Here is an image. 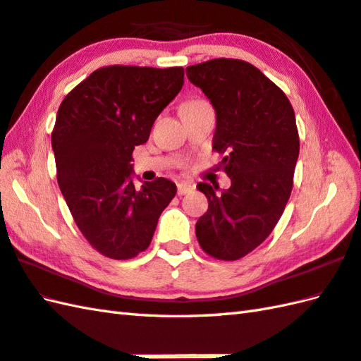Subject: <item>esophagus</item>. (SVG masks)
Masks as SVG:
<instances>
[{"instance_id": "1", "label": "esophagus", "mask_w": 361, "mask_h": 361, "mask_svg": "<svg viewBox=\"0 0 361 361\" xmlns=\"http://www.w3.org/2000/svg\"><path fill=\"white\" fill-rule=\"evenodd\" d=\"M176 190H178V195H185V194H189L190 190H194V185L192 183L181 181L178 183V186H176Z\"/></svg>"}]
</instances>
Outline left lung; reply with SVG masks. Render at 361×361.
I'll list each match as a JSON object with an SVG mask.
<instances>
[{"mask_svg": "<svg viewBox=\"0 0 361 361\" xmlns=\"http://www.w3.org/2000/svg\"><path fill=\"white\" fill-rule=\"evenodd\" d=\"M186 73L216 110L212 149L226 153L221 164L231 178L224 190L197 185L209 206L195 234L209 256L237 260L271 234L286 209L299 155L295 111L283 91L243 60L214 59Z\"/></svg>", "mask_w": 361, "mask_h": 361, "instance_id": "8db88e82", "label": "left lung"}]
</instances>
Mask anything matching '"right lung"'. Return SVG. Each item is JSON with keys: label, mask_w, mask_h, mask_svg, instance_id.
<instances>
[{"label": "right lung", "mask_w": 361, "mask_h": 361, "mask_svg": "<svg viewBox=\"0 0 361 361\" xmlns=\"http://www.w3.org/2000/svg\"><path fill=\"white\" fill-rule=\"evenodd\" d=\"M185 70L99 68L60 104L51 142L57 181L75 225L101 255L126 260L147 250L176 194L166 178L132 180V153L185 83Z\"/></svg>", "instance_id": "add662e5"}]
</instances>
